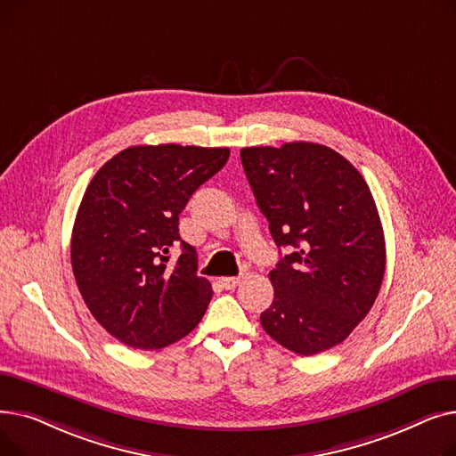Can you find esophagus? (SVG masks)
<instances>
[{
  "label": "esophagus",
  "instance_id": "obj_1",
  "mask_svg": "<svg viewBox=\"0 0 456 456\" xmlns=\"http://www.w3.org/2000/svg\"><path fill=\"white\" fill-rule=\"evenodd\" d=\"M240 277H222L220 279V282H222V286L224 289H227V290H234L238 284H240Z\"/></svg>",
  "mask_w": 456,
  "mask_h": 456
}]
</instances>
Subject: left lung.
<instances>
[{
	"label": "left lung",
	"mask_w": 456,
	"mask_h": 456,
	"mask_svg": "<svg viewBox=\"0 0 456 456\" xmlns=\"http://www.w3.org/2000/svg\"><path fill=\"white\" fill-rule=\"evenodd\" d=\"M246 177L279 248L275 297L260 323L310 356L342 344L373 306L387 268L385 232L364 177L313 142L244 148Z\"/></svg>",
	"instance_id": "obj_1"
}]
</instances>
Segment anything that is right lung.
<instances>
[{"label":"right lung","instance_id":"add662e5","mask_svg":"<svg viewBox=\"0 0 456 456\" xmlns=\"http://www.w3.org/2000/svg\"><path fill=\"white\" fill-rule=\"evenodd\" d=\"M227 159L229 148L133 146L90 181L71 232V268L92 316L122 344L162 349L201 322L212 286L196 273L179 214ZM175 245L182 255L172 263Z\"/></svg>","mask_w":456,"mask_h":456}]
</instances>
